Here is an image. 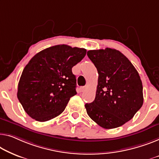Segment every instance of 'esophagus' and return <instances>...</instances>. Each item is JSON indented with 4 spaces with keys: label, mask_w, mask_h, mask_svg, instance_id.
Segmentation results:
<instances>
[{
    "label": "esophagus",
    "mask_w": 159,
    "mask_h": 159,
    "mask_svg": "<svg viewBox=\"0 0 159 159\" xmlns=\"http://www.w3.org/2000/svg\"><path fill=\"white\" fill-rule=\"evenodd\" d=\"M86 89V86H82V87L80 88V91H81V92H84Z\"/></svg>",
    "instance_id": "34e87169"
}]
</instances>
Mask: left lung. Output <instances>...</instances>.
<instances>
[{
  "label": "left lung",
  "instance_id": "1",
  "mask_svg": "<svg viewBox=\"0 0 159 159\" xmlns=\"http://www.w3.org/2000/svg\"><path fill=\"white\" fill-rule=\"evenodd\" d=\"M87 55L98 73L95 100L85 105L88 115L103 129L121 126L143 105V86L139 73L116 49L91 50Z\"/></svg>",
  "mask_w": 159,
  "mask_h": 159
}]
</instances>
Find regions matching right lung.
<instances>
[{
    "label": "right lung",
    "mask_w": 159,
    "mask_h": 159,
    "mask_svg": "<svg viewBox=\"0 0 159 159\" xmlns=\"http://www.w3.org/2000/svg\"><path fill=\"white\" fill-rule=\"evenodd\" d=\"M86 50L68 45L49 47L33 57L23 69L17 96L29 116L40 122L58 116L76 94L72 68Z\"/></svg>",
    "instance_id": "right-lung-1"
}]
</instances>
